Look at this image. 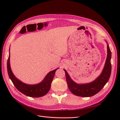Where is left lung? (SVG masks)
<instances>
[{
    "label": "left lung",
    "mask_w": 120,
    "mask_h": 120,
    "mask_svg": "<svg viewBox=\"0 0 120 120\" xmlns=\"http://www.w3.org/2000/svg\"><path fill=\"white\" fill-rule=\"evenodd\" d=\"M108 55L105 67L100 76L92 82L85 84H78L71 80L67 71L64 70L68 86L70 90L75 95L80 97H91L98 93L108 82L111 71V52L107 44Z\"/></svg>",
    "instance_id": "obj_1"
}]
</instances>
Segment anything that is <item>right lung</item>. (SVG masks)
I'll use <instances>...</instances> for the list:
<instances>
[{"label": "right lung", "mask_w": 120, "mask_h": 120, "mask_svg": "<svg viewBox=\"0 0 120 120\" xmlns=\"http://www.w3.org/2000/svg\"><path fill=\"white\" fill-rule=\"evenodd\" d=\"M10 53L7 61V71L9 76L18 90L24 95L31 97H42L49 92L56 71H50L41 83L36 85H27L17 79L12 73L10 64Z\"/></svg>", "instance_id": "right-lung-1"}]
</instances>
